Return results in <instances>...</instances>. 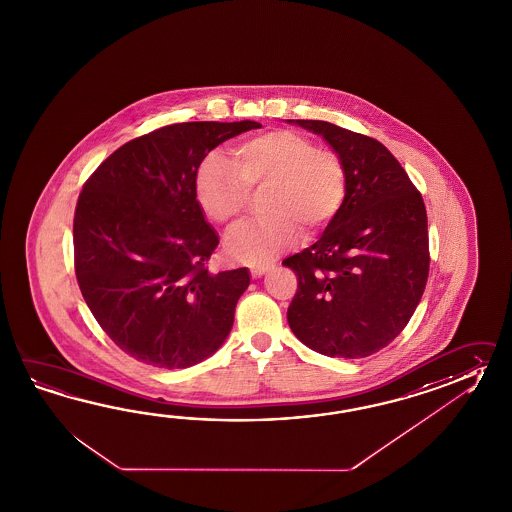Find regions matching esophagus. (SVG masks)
<instances>
[{
  "instance_id": "34e87169",
  "label": "esophagus",
  "mask_w": 512,
  "mask_h": 512,
  "mask_svg": "<svg viewBox=\"0 0 512 512\" xmlns=\"http://www.w3.org/2000/svg\"><path fill=\"white\" fill-rule=\"evenodd\" d=\"M268 272V266H253L251 268V275L253 277H261L264 273Z\"/></svg>"
}]
</instances>
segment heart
Instances as JSON below:
<instances>
[{
	"label": "heart",
	"mask_w": 512,
	"mask_h": 512,
	"mask_svg": "<svg viewBox=\"0 0 512 512\" xmlns=\"http://www.w3.org/2000/svg\"><path fill=\"white\" fill-rule=\"evenodd\" d=\"M262 218L233 229L226 250L237 261L264 266L296 244L299 228L316 231L340 211L347 171L340 156L308 137L275 130L233 148V159L211 154L196 172L194 191L205 215L233 224L262 189Z\"/></svg>",
	"instance_id": "1"
}]
</instances>
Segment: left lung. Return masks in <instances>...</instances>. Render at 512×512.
Instances as JSON below:
<instances>
[{"label": "left lung", "instance_id": "left-lung-1", "mask_svg": "<svg viewBox=\"0 0 512 512\" xmlns=\"http://www.w3.org/2000/svg\"><path fill=\"white\" fill-rule=\"evenodd\" d=\"M325 139L347 171V193L321 239L284 259L297 275L288 325L308 349L364 358L408 325L428 268L422 196L380 141L327 121L286 119Z\"/></svg>", "mask_w": 512, "mask_h": 512}]
</instances>
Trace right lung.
Instances as JSON below:
<instances>
[{
  "instance_id": "obj_1",
  "label": "right lung",
  "mask_w": 512,
  "mask_h": 512,
  "mask_svg": "<svg viewBox=\"0 0 512 512\" xmlns=\"http://www.w3.org/2000/svg\"><path fill=\"white\" fill-rule=\"evenodd\" d=\"M261 126H163L117 148L84 185L73 220L80 292L104 332L139 362L185 369L228 340L250 272H207L218 235L194 182L213 148Z\"/></svg>"
}]
</instances>
